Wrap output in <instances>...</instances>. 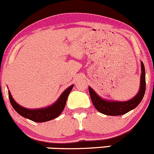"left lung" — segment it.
Returning <instances> with one entry per match:
<instances>
[{
	"mask_svg": "<svg viewBox=\"0 0 154 154\" xmlns=\"http://www.w3.org/2000/svg\"><path fill=\"white\" fill-rule=\"evenodd\" d=\"M142 74L140 78V88L138 94L132 99L126 102H115V101H106L99 97L96 92L88 88L91 101L96 109L99 112L107 116H121L134 109L143 99L146 92V72L143 62H141Z\"/></svg>",
	"mask_w": 154,
	"mask_h": 154,
	"instance_id": "obj_1",
	"label": "left lung"
}]
</instances>
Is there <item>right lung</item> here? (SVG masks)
I'll list each match as a JSON object with an SVG mask.
<instances>
[{"label":"right lung","instance_id":"obj_1","mask_svg":"<svg viewBox=\"0 0 154 154\" xmlns=\"http://www.w3.org/2000/svg\"><path fill=\"white\" fill-rule=\"evenodd\" d=\"M73 86V85H71L65 91H63V94H61V96H60V98L55 104L48 107L42 108V109H29L21 107L13 99L9 91H8V97H9L11 106L15 109V111L19 113L20 116L24 118H28V119L35 121V122H46V121H50V120L57 118L59 116V115H60V113L62 112L64 107H65L67 97H68L69 94H70Z\"/></svg>","mask_w":154,"mask_h":154}]
</instances>
